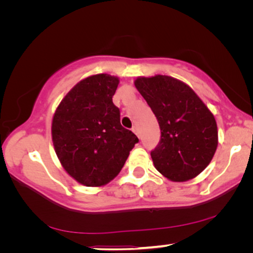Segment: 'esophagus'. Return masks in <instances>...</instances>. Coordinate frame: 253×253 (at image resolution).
Returning a JSON list of instances; mask_svg holds the SVG:
<instances>
[{
  "label": "esophagus",
  "mask_w": 253,
  "mask_h": 253,
  "mask_svg": "<svg viewBox=\"0 0 253 253\" xmlns=\"http://www.w3.org/2000/svg\"><path fill=\"white\" fill-rule=\"evenodd\" d=\"M131 130H132V131H133V132H134V133H136L138 137H139V134H138V129H137V126H133V127H132V129H131Z\"/></svg>",
  "instance_id": "34e87169"
}]
</instances>
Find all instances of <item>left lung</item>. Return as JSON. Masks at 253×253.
Segmentation results:
<instances>
[{
    "mask_svg": "<svg viewBox=\"0 0 253 253\" xmlns=\"http://www.w3.org/2000/svg\"><path fill=\"white\" fill-rule=\"evenodd\" d=\"M134 85L157 117L160 141L151 157L154 167L175 182L188 181L210 165L217 147V127L191 87L169 76L138 78Z\"/></svg>",
    "mask_w": 253,
    "mask_h": 253,
    "instance_id": "left-lung-1",
    "label": "left lung"
}]
</instances>
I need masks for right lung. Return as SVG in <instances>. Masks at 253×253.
<instances>
[{
    "label": "right lung",
    "mask_w": 253,
    "mask_h": 253,
    "mask_svg": "<svg viewBox=\"0 0 253 253\" xmlns=\"http://www.w3.org/2000/svg\"><path fill=\"white\" fill-rule=\"evenodd\" d=\"M119 79L107 74L79 82L54 114L51 136L67 172L86 186H100L117 176L138 139L121 126L113 103Z\"/></svg>",
    "instance_id": "1"
}]
</instances>
